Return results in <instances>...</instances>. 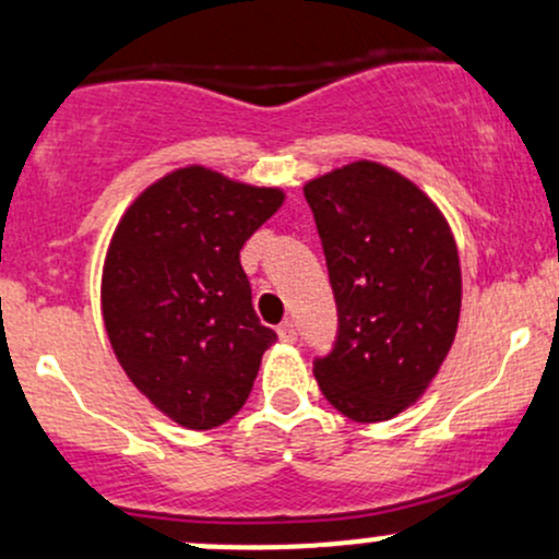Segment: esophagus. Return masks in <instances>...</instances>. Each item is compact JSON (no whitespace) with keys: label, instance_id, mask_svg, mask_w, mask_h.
Here are the masks:
<instances>
[{"label":"esophagus","instance_id":"esophagus-1","mask_svg":"<svg viewBox=\"0 0 559 559\" xmlns=\"http://www.w3.org/2000/svg\"><path fill=\"white\" fill-rule=\"evenodd\" d=\"M275 331H278V340L284 342V345H292V342H297V329H294L292 321H284Z\"/></svg>","mask_w":559,"mask_h":559}]
</instances>
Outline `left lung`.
Listing matches in <instances>:
<instances>
[{
  "label": "left lung",
  "mask_w": 559,
  "mask_h": 559,
  "mask_svg": "<svg viewBox=\"0 0 559 559\" xmlns=\"http://www.w3.org/2000/svg\"><path fill=\"white\" fill-rule=\"evenodd\" d=\"M302 190L340 310L336 345L312 373L347 419L388 421L425 395L453 345L462 312L456 238L425 190L369 158Z\"/></svg>",
  "instance_id": "obj_1"
}]
</instances>
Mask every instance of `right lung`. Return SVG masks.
I'll return each mask as SVG.
<instances>
[{
  "label": "right lung",
  "mask_w": 559,
  "mask_h": 559,
  "mask_svg": "<svg viewBox=\"0 0 559 559\" xmlns=\"http://www.w3.org/2000/svg\"><path fill=\"white\" fill-rule=\"evenodd\" d=\"M281 188L188 164L151 182L110 236L103 323L130 382L186 429L247 403L275 331L251 308L241 247L284 204Z\"/></svg>",
  "instance_id": "obj_1"
}]
</instances>
